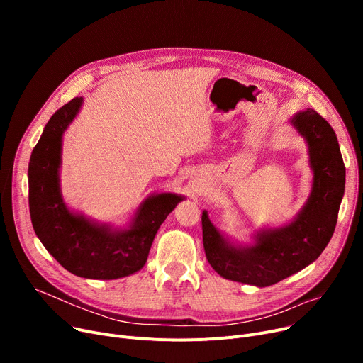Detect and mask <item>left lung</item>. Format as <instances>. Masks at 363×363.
<instances>
[{
    "instance_id": "left-lung-1",
    "label": "left lung",
    "mask_w": 363,
    "mask_h": 363,
    "mask_svg": "<svg viewBox=\"0 0 363 363\" xmlns=\"http://www.w3.org/2000/svg\"><path fill=\"white\" fill-rule=\"evenodd\" d=\"M290 123L308 145L313 172L311 196L293 220L259 230L252 244L220 233L203 211L206 257L225 279L268 287L313 263L334 234L346 184L335 132L313 108L297 111Z\"/></svg>"
}]
</instances>
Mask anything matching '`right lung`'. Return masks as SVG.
I'll return each instance as SVG.
<instances>
[{
  "mask_svg": "<svg viewBox=\"0 0 363 363\" xmlns=\"http://www.w3.org/2000/svg\"><path fill=\"white\" fill-rule=\"evenodd\" d=\"M82 103V97H76L57 110L32 151L28 169L30 220L36 237L65 269L81 278L118 279L143 268L160 225L185 197L175 193L150 196L125 228L70 211L60 189L62 144Z\"/></svg>",
  "mask_w": 363,
  "mask_h": 363,
  "instance_id": "1",
  "label": "right lung"
}]
</instances>
